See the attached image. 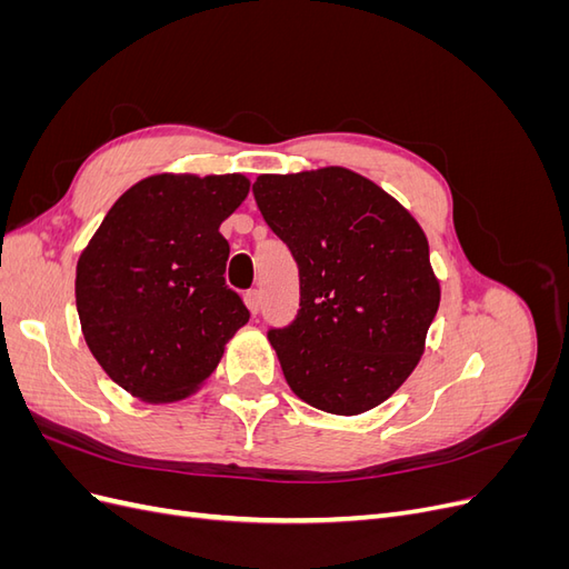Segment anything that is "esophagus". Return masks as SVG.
<instances>
[{
  "label": "esophagus",
  "instance_id": "esophagus-1",
  "mask_svg": "<svg viewBox=\"0 0 569 569\" xmlns=\"http://www.w3.org/2000/svg\"><path fill=\"white\" fill-rule=\"evenodd\" d=\"M247 306H249V311L256 316L258 311H261V291H258V289H249L247 291Z\"/></svg>",
  "mask_w": 569,
  "mask_h": 569
}]
</instances>
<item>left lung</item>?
I'll list each match as a JSON object with an SVG mask.
<instances>
[{
  "mask_svg": "<svg viewBox=\"0 0 569 569\" xmlns=\"http://www.w3.org/2000/svg\"><path fill=\"white\" fill-rule=\"evenodd\" d=\"M251 189L299 266V311L268 330L287 385L335 416L380 406L418 366L439 308L425 232L347 168L261 176Z\"/></svg>",
  "mask_w": 569,
  "mask_h": 569,
  "instance_id": "8db88e82",
  "label": "left lung"
}]
</instances>
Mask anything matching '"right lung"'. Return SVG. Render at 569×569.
Returning <instances> with one entry per match:
<instances>
[{
  "instance_id": "right-lung-1",
  "label": "right lung",
  "mask_w": 569,
  "mask_h": 569,
  "mask_svg": "<svg viewBox=\"0 0 569 569\" xmlns=\"http://www.w3.org/2000/svg\"><path fill=\"white\" fill-rule=\"evenodd\" d=\"M249 194L244 176H157L130 187L82 251V335L111 380L142 401H176L209 380L249 311L226 282L220 234Z\"/></svg>"
}]
</instances>
